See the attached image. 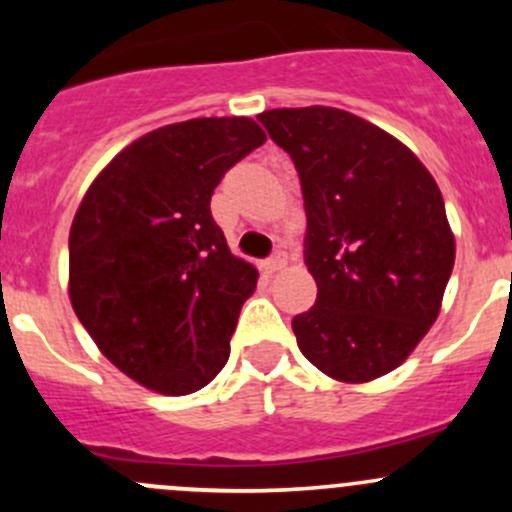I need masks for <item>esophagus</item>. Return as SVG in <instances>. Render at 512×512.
Instances as JSON below:
<instances>
[{"mask_svg":"<svg viewBox=\"0 0 512 512\" xmlns=\"http://www.w3.org/2000/svg\"><path fill=\"white\" fill-rule=\"evenodd\" d=\"M285 265H287V252L285 250H277L275 255L267 260V270H270V272H280Z\"/></svg>","mask_w":512,"mask_h":512,"instance_id":"34e87169","label":"esophagus"}]
</instances>
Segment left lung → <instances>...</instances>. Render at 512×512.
<instances>
[{
  "label": "left lung",
  "instance_id": "left-lung-1",
  "mask_svg": "<svg viewBox=\"0 0 512 512\" xmlns=\"http://www.w3.org/2000/svg\"><path fill=\"white\" fill-rule=\"evenodd\" d=\"M299 173L317 302L292 319L319 371L364 384L404 364L441 312L456 240L441 190L409 148L329 106L260 113Z\"/></svg>",
  "mask_w": 512,
  "mask_h": 512
}]
</instances>
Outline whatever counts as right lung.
<instances>
[{"label":"right lung","instance_id":"1","mask_svg":"<svg viewBox=\"0 0 512 512\" xmlns=\"http://www.w3.org/2000/svg\"><path fill=\"white\" fill-rule=\"evenodd\" d=\"M252 118H193L123 148L86 190L69 232V297L113 366L185 396L230 356L257 270L230 252L210 198L265 143Z\"/></svg>","mask_w":512,"mask_h":512}]
</instances>
